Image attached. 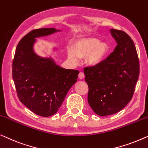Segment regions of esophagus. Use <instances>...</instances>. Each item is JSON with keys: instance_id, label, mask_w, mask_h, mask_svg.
<instances>
[{"instance_id": "1", "label": "esophagus", "mask_w": 148, "mask_h": 148, "mask_svg": "<svg viewBox=\"0 0 148 148\" xmlns=\"http://www.w3.org/2000/svg\"><path fill=\"white\" fill-rule=\"evenodd\" d=\"M78 78H80V79H83L84 78V73H83V72H80V73H79V74H78Z\"/></svg>"}]
</instances>
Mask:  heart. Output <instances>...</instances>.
<instances>
[{
	"label": "heart",
	"mask_w": 148,
	"mask_h": 148,
	"mask_svg": "<svg viewBox=\"0 0 148 148\" xmlns=\"http://www.w3.org/2000/svg\"><path fill=\"white\" fill-rule=\"evenodd\" d=\"M109 47L97 38H84L76 41L72 48H68V56L74 62L80 58L87 57V63L90 66L101 64L109 53Z\"/></svg>",
	"instance_id": "1"
}]
</instances>
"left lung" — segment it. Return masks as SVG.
<instances>
[{
	"instance_id": "8db88e82",
	"label": "left lung",
	"mask_w": 148,
	"mask_h": 148,
	"mask_svg": "<svg viewBox=\"0 0 148 148\" xmlns=\"http://www.w3.org/2000/svg\"><path fill=\"white\" fill-rule=\"evenodd\" d=\"M110 32L117 43L113 52L100 65L84 69L88 104L100 116L118 113L130 103L139 74L134 41L123 31Z\"/></svg>"
}]
</instances>
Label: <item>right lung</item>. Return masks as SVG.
I'll use <instances>...</instances> for the list:
<instances>
[{
  "mask_svg": "<svg viewBox=\"0 0 148 148\" xmlns=\"http://www.w3.org/2000/svg\"><path fill=\"white\" fill-rule=\"evenodd\" d=\"M59 32L55 28L30 32L18 43L12 62V78L19 101L45 117L57 113L79 74L78 70L60 67L52 58L41 57L35 52L36 38Z\"/></svg>",
  "mask_w": 148,
  "mask_h": 148,
  "instance_id": "right-lung-1",
  "label": "right lung"
}]
</instances>
